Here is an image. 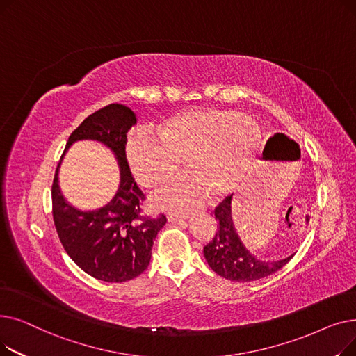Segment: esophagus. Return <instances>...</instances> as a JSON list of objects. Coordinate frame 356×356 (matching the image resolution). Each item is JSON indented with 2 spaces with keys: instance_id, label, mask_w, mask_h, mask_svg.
<instances>
[{
  "instance_id": "1",
  "label": "esophagus",
  "mask_w": 356,
  "mask_h": 356,
  "mask_svg": "<svg viewBox=\"0 0 356 356\" xmlns=\"http://www.w3.org/2000/svg\"><path fill=\"white\" fill-rule=\"evenodd\" d=\"M188 218V213H177V212H168L167 213V220L168 222H175V220H183Z\"/></svg>"
}]
</instances>
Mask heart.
Listing matches in <instances>:
<instances>
[{
	"instance_id": "heart-1",
	"label": "heart",
	"mask_w": 356,
	"mask_h": 356,
	"mask_svg": "<svg viewBox=\"0 0 356 356\" xmlns=\"http://www.w3.org/2000/svg\"><path fill=\"white\" fill-rule=\"evenodd\" d=\"M258 141L259 129L251 117L197 106L164 120L159 129L138 128L128 141L127 157L145 188L170 179L183 157L189 173L156 192L153 202L161 208L188 211L199 207L208 195L212 199L225 195L236 168L255 152Z\"/></svg>"
}]
</instances>
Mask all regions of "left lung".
<instances>
[{"label":"left lung","instance_id":"1","mask_svg":"<svg viewBox=\"0 0 356 356\" xmlns=\"http://www.w3.org/2000/svg\"><path fill=\"white\" fill-rule=\"evenodd\" d=\"M231 200L232 196H227L213 211L219 228L209 244L203 247V254L209 267L220 277L232 280V282H254L283 268L291 257L275 261V263H270V261L266 263L248 252L234 228Z\"/></svg>","mask_w":356,"mask_h":356}]
</instances>
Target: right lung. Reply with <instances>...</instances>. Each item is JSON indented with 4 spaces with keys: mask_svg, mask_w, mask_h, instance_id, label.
Masks as SVG:
<instances>
[{
    "mask_svg": "<svg viewBox=\"0 0 356 356\" xmlns=\"http://www.w3.org/2000/svg\"><path fill=\"white\" fill-rule=\"evenodd\" d=\"M136 121L128 106L109 104L85 118L67 140L66 148L74 141L95 140L117 156L120 189L104 208L83 212L65 200L58 183L60 161L51 184L53 220L65 251L86 274L109 283L128 282L148 267L153 241L167 222L164 213L156 218L143 215L145 195L137 186L125 154L127 133Z\"/></svg>",
    "mask_w": 356,
    "mask_h": 356,
    "instance_id": "add662e5",
    "label": "right lung"
}]
</instances>
